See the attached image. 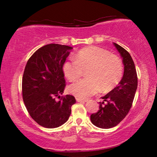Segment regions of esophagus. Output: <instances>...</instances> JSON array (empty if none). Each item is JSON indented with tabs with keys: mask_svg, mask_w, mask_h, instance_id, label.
Returning <instances> with one entry per match:
<instances>
[{
	"mask_svg": "<svg viewBox=\"0 0 157 157\" xmlns=\"http://www.w3.org/2000/svg\"><path fill=\"white\" fill-rule=\"evenodd\" d=\"M87 99H83V98H76V101L77 102H81V103H86L87 102Z\"/></svg>",
	"mask_w": 157,
	"mask_h": 157,
	"instance_id": "34e87169",
	"label": "esophagus"
}]
</instances>
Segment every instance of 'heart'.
Here are the masks:
<instances>
[{
  "instance_id": "b5f03b06",
  "label": "heart",
  "mask_w": 157,
  "mask_h": 157,
  "mask_svg": "<svg viewBox=\"0 0 157 157\" xmlns=\"http://www.w3.org/2000/svg\"><path fill=\"white\" fill-rule=\"evenodd\" d=\"M86 70V78L69 86L68 91L76 97L85 98L102 91H108L119 83L123 73L121 59L106 49L89 46L79 51L75 60L63 64V71L70 81H75Z\"/></svg>"
}]
</instances>
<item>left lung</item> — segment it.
Wrapping results in <instances>:
<instances>
[{
	"instance_id": "8db88e82",
	"label": "left lung",
	"mask_w": 157,
	"mask_h": 157,
	"mask_svg": "<svg viewBox=\"0 0 157 157\" xmlns=\"http://www.w3.org/2000/svg\"><path fill=\"white\" fill-rule=\"evenodd\" d=\"M122 58L124 75L118 86L101 97L99 110L91 115V123L101 128H110L119 124L128 114L137 89L136 71L127 51L113 43Z\"/></svg>"
}]
</instances>
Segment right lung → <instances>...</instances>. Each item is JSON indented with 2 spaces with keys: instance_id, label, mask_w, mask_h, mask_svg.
Returning a JSON list of instances; mask_svg holds the SVG:
<instances>
[{
  "instance_id": "obj_1",
  "label": "right lung",
  "mask_w": 157,
  "mask_h": 157,
  "mask_svg": "<svg viewBox=\"0 0 157 157\" xmlns=\"http://www.w3.org/2000/svg\"><path fill=\"white\" fill-rule=\"evenodd\" d=\"M71 46L48 44L38 49L28 61L22 79L23 99L28 112L44 127L53 128L66 123L76 103L74 96L61 98L65 89L63 66Z\"/></svg>"
}]
</instances>
